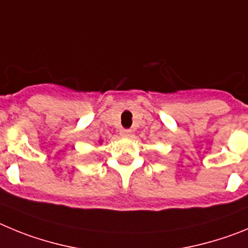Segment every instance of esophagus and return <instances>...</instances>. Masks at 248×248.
I'll return each instance as SVG.
<instances>
[{"label": "esophagus", "instance_id": "34e87169", "mask_svg": "<svg viewBox=\"0 0 248 248\" xmlns=\"http://www.w3.org/2000/svg\"><path fill=\"white\" fill-rule=\"evenodd\" d=\"M120 135L124 136V137H127V136L131 135V129H128V128H122L121 131H120Z\"/></svg>", "mask_w": 248, "mask_h": 248}]
</instances>
